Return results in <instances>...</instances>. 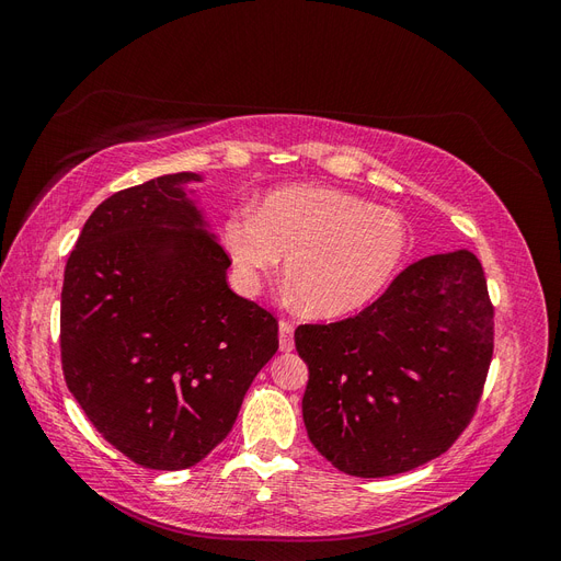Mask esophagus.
<instances>
[{"label": "esophagus", "mask_w": 561, "mask_h": 561, "mask_svg": "<svg viewBox=\"0 0 561 561\" xmlns=\"http://www.w3.org/2000/svg\"><path fill=\"white\" fill-rule=\"evenodd\" d=\"M293 332H295V328H293V322H290V320H280V322H278V339H280V351L290 353V351L295 348V336H293Z\"/></svg>", "instance_id": "1"}]
</instances>
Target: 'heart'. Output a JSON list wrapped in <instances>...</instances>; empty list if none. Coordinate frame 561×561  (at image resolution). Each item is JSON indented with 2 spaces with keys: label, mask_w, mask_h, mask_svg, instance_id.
Here are the masks:
<instances>
[{
  "label": "heart",
  "mask_w": 561,
  "mask_h": 561,
  "mask_svg": "<svg viewBox=\"0 0 561 561\" xmlns=\"http://www.w3.org/2000/svg\"><path fill=\"white\" fill-rule=\"evenodd\" d=\"M222 241L245 290L278 271L297 307L316 318L360 311L396 276L407 252V227L396 210L332 190L287 186L254 213L227 219Z\"/></svg>",
  "instance_id": "heart-1"
}]
</instances>
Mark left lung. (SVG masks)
Returning <instances> with one entry per match:
<instances>
[{"instance_id":"8db88e82","label":"left lung","mask_w":561,"mask_h":561,"mask_svg":"<svg viewBox=\"0 0 561 561\" xmlns=\"http://www.w3.org/2000/svg\"><path fill=\"white\" fill-rule=\"evenodd\" d=\"M309 365L304 426L328 461L388 478L445 454L478 410L494 307L468 250L407 266L358 316L295 330Z\"/></svg>"}]
</instances>
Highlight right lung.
I'll use <instances>...</instances> for the list:
<instances>
[{"label": "right lung", "mask_w": 561, "mask_h": 561, "mask_svg": "<svg viewBox=\"0 0 561 561\" xmlns=\"http://www.w3.org/2000/svg\"><path fill=\"white\" fill-rule=\"evenodd\" d=\"M194 180L112 194L65 266V383L95 431L151 470L190 468L222 443L278 351V320L227 285L229 254L184 192Z\"/></svg>", "instance_id": "1"}]
</instances>
